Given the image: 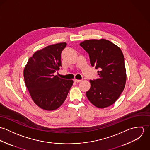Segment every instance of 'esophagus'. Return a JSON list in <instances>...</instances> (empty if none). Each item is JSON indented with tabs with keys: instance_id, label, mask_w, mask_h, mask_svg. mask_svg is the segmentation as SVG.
I'll return each mask as SVG.
<instances>
[{
	"instance_id": "esophagus-1",
	"label": "esophagus",
	"mask_w": 150,
	"mask_h": 150,
	"mask_svg": "<svg viewBox=\"0 0 150 150\" xmlns=\"http://www.w3.org/2000/svg\"><path fill=\"white\" fill-rule=\"evenodd\" d=\"M82 80H77V79H74V81L77 82V83H79L80 81H81Z\"/></svg>"
}]
</instances>
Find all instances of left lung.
Listing matches in <instances>:
<instances>
[{"mask_svg":"<svg viewBox=\"0 0 150 150\" xmlns=\"http://www.w3.org/2000/svg\"><path fill=\"white\" fill-rule=\"evenodd\" d=\"M88 53L90 62L99 69L96 80H90L86 97L95 106L108 107L115 103L124 91L127 80L124 57L121 49L106 39L86 40L80 44Z\"/></svg>","mask_w":150,"mask_h":150,"instance_id":"1","label":"left lung"}]
</instances>
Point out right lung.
Segmentation results:
<instances>
[{
  "instance_id": "add662e5",
  "label": "right lung",
  "mask_w": 150,
  "mask_h": 150,
  "mask_svg": "<svg viewBox=\"0 0 150 150\" xmlns=\"http://www.w3.org/2000/svg\"><path fill=\"white\" fill-rule=\"evenodd\" d=\"M66 43L45 47L30 57L23 70L25 85L35 103L43 110L52 111L64 102L73 84L54 73L61 65V52Z\"/></svg>"
}]
</instances>
